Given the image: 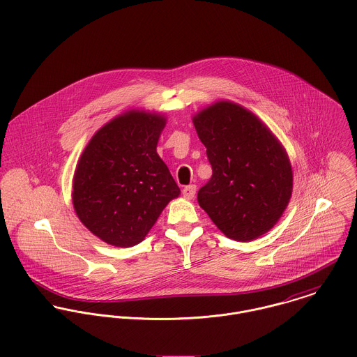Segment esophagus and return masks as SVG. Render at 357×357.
<instances>
[{"instance_id": "1", "label": "esophagus", "mask_w": 357, "mask_h": 357, "mask_svg": "<svg viewBox=\"0 0 357 357\" xmlns=\"http://www.w3.org/2000/svg\"><path fill=\"white\" fill-rule=\"evenodd\" d=\"M195 192H197V185H194V184L187 185L183 190V195H184L185 199H192L195 197Z\"/></svg>"}]
</instances>
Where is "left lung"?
<instances>
[{
    "instance_id": "obj_1",
    "label": "left lung",
    "mask_w": 357,
    "mask_h": 357,
    "mask_svg": "<svg viewBox=\"0 0 357 357\" xmlns=\"http://www.w3.org/2000/svg\"><path fill=\"white\" fill-rule=\"evenodd\" d=\"M192 122L213 169L198 191V204L234 241L266 234L291 198L286 150L252 111L235 102H214Z\"/></svg>"
}]
</instances>
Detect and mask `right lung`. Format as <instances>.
Instances as JSON below:
<instances>
[{
	"mask_svg": "<svg viewBox=\"0 0 357 357\" xmlns=\"http://www.w3.org/2000/svg\"><path fill=\"white\" fill-rule=\"evenodd\" d=\"M166 118L132 109L100 128L81 155L73 204L81 222L102 242L130 248L150 232L162 210L180 195L156 153Z\"/></svg>",
	"mask_w": 357,
	"mask_h": 357,
	"instance_id": "right-lung-1",
	"label": "right lung"
}]
</instances>
